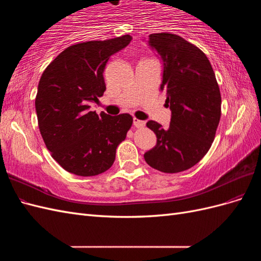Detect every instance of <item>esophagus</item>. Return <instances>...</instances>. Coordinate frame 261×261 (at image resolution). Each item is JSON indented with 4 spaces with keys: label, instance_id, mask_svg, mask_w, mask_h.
I'll use <instances>...</instances> for the list:
<instances>
[{
    "label": "esophagus",
    "instance_id": "34e87169",
    "mask_svg": "<svg viewBox=\"0 0 261 261\" xmlns=\"http://www.w3.org/2000/svg\"><path fill=\"white\" fill-rule=\"evenodd\" d=\"M133 123H134V126H135V127H137V128L144 127L145 124H146L145 121H140V120H138V118H134Z\"/></svg>",
    "mask_w": 261,
    "mask_h": 261
}]
</instances>
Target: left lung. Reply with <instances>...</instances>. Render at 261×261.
<instances>
[{"label":"left lung","mask_w":261,"mask_h":261,"mask_svg":"<svg viewBox=\"0 0 261 261\" xmlns=\"http://www.w3.org/2000/svg\"><path fill=\"white\" fill-rule=\"evenodd\" d=\"M148 44L163 63L161 91L171 110L169 127L149 121L156 145L144 154L150 167L178 173L194 167L208 152L221 116V94L215 72L200 49L174 34L149 36Z\"/></svg>","instance_id":"obj_1"}]
</instances>
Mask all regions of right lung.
<instances>
[{"label": "right lung", "mask_w": 261, "mask_h": 261, "mask_svg": "<svg viewBox=\"0 0 261 261\" xmlns=\"http://www.w3.org/2000/svg\"><path fill=\"white\" fill-rule=\"evenodd\" d=\"M129 35L68 46L44 69L38 85L36 112L44 144L69 173L94 176L112 167L126 138L132 115L90 111L106 91L103 72L111 55L127 46Z\"/></svg>", "instance_id": "1"}]
</instances>
